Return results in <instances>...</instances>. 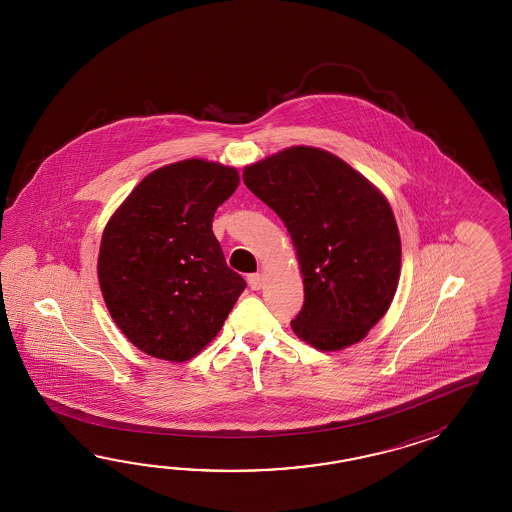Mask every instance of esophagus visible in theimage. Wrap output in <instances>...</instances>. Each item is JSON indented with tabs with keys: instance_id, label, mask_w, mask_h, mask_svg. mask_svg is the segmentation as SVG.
<instances>
[{
	"instance_id": "esophagus-1",
	"label": "esophagus",
	"mask_w": 512,
	"mask_h": 512,
	"mask_svg": "<svg viewBox=\"0 0 512 512\" xmlns=\"http://www.w3.org/2000/svg\"><path fill=\"white\" fill-rule=\"evenodd\" d=\"M247 282L251 285L252 291H260L261 285H263V278H261V274L254 272V274L247 276Z\"/></svg>"
}]
</instances>
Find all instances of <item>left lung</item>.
<instances>
[{"label":"left lung","instance_id":"obj_1","mask_svg":"<svg viewBox=\"0 0 512 512\" xmlns=\"http://www.w3.org/2000/svg\"><path fill=\"white\" fill-rule=\"evenodd\" d=\"M243 183L293 238L305 293L294 333L322 351L360 342L399 283L401 238L386 197L337 155L309 146L247 166Z\"/></svg>","mask_w":512,"mask_h":512}]
</instances>
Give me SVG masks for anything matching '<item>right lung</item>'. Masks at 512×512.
I'll use <instances>...</instances> for the list:
<instances>
[{
  "label": "right lung",
  "instance_id": "add662e5",
  "mask_svg": "<svg viewBox=\"0 0 512 512\" xmlns=\"http://www.w3.org/2000/svg\"><path fill=\"white\" fill-rule=\"evenodd\" d=\"M238 185L236 168L186 159L146 175L109 219L98 282L109 315L146 355L196 357L245 291L212 232Z\"/></svg>",
  "mask_w": 512,
  "mask_h": 512
}]
</instances>
